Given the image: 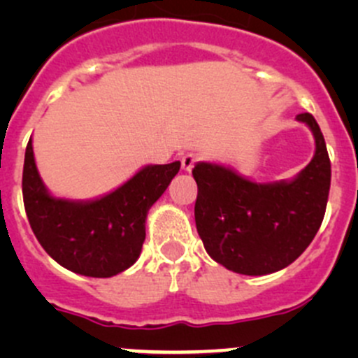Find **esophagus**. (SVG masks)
<instances>
[{
    "label": "esophagus",
    "instance_id": "obj_1",
    "mask_svg": "<svg viewBox=\"0 0 358 358\" xmlns=\"http://www.w3.org/2000/svg\"><path fill=\"white\" fill-rule=\"evenodd\" d=\"M180 162H182L183 171H192V168L196 166V162H197V156L196 154L189 152V154H185V156H182Z\"/></svg>",
    "mask_w": 358,
    "mask_h": 358
}]
</instances>
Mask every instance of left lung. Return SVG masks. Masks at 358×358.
I'll return each mask as SVG.
<instances>
[{"label": "left lung", "mask_w": 358, "mask_h": 358, "mask_svg": "<svg viewBox=\"0 0 358 358\" xmlns=\"http://www.w3.org/2000/svg\"><path fill=\"white\" fill-rule=\"evenodd\" d=\"M315 136V156L292 182L259 185L232 169L199 162L194 215L206 251L225 268L266 275L291 265L313 241L326 215L331 161L310 112L298 114Z\"/></svg>", "instance_id": "obj_1"}]
</instances>
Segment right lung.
Segmentation results:
<instances>
[{
	"label": "right lung",
	"instance_id": "obj_1",
	"mask_svg": "<svg viewBox=\"0 0 358 358\" xmlns=\"http://www.w3.org/2000/svg\"><path fill=\"white\" fill-rule=\"evenodd\" d=\"M178 171L180 161L147 166L102 199H55L39 178L29 140L22 173L25 213L36 239L57 263L81 275L112 277L136 262L147 211Z\"/></svg>",
	"mask_w": 358,
	"mask_h": 358
}]
</instances>
